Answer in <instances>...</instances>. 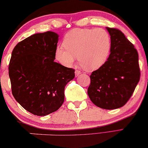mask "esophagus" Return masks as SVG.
Returning <instances> with one entry per match:
<instances>
[{"label": "esophagus", "mask_w": 148, "mask_h": 148, "mask_svg": "<svg viewBox=\"0 0 148 148\" xmlns=\"http://www.w3.org/2000/svg\"><path fill=\"white\" fill-rule=\"evenodd\" d=\"M80 74L81 72L79 71V70H76V71H75V76L76 77H78Z\"/></svg>", "instance_id": "obj_1"}]
</instances>
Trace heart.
Instances as JSON below:
<instances>
[{
	"mask_svg": "<svg viewBox=\"0 0 148 148\" xmlns=\"http://www.w3.org/2000/svg\"><path fill=\"white\" fill-rule=\"evenodd\" d=\"M63 45L56 50L57 60L71 66L76 58L86 71L100 68L108 58L112 42L109 33L102 28H74L64 36Z\"/></svg>",
	"mask_w": 148,
	"mask_h": 148,
	"instance_id": "1",
	"label": "heart"
}]
</instances>
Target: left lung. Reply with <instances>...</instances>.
<instances>
[{"label": "left lung", "instance_id": "1", "mask_svg": "<svg viewBox=\"0 0 148 148\" xmlns=\"http://www.w3.org/2000/svg\"><path fill=\"white\" fill-rule=\"evenodd\" d=\"M112 47L107 61L90 75L88 96L96 106L114 110L124 106L140 78L138 54L134 45L118 29L106 28Z\"/></svg>", "mask_w": 148, "mask_h": 148}]
</instances>
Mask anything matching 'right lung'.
Returning <instances> with one entry per match:
<instances>
[{"label": "right lung", "instance_id": "right-lung-1", "mask_svg": "<svg viewBox=\"0 0 148 148\" xmlns=\"http://www.w3.org/2000/svg\"><path fill=\"white\" fill-rule=\"evenodd\" d=\"M58 34L36 33L18 43L8 67L12 93L34 115L45 116L58 110L64 101V88L74 70L54 62Z\"/></svg>", "mask_w": 148, "mask_h": 148}]
</instances>
